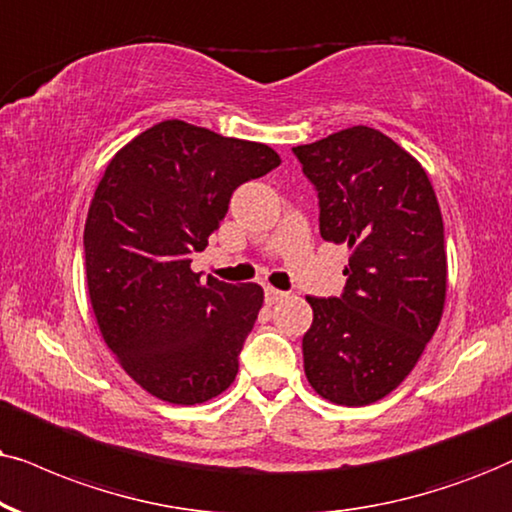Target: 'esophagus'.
Here are the masks:
<instances>
[{
    "instance_id": "obj_1",
    "label": "esophagus",
    "mask_w": 512,
    "mask_h": 512,
    "mask_svg": "<svg viewBox=\"0 0 512 512\" xmlns=\"http://www.w3.org/2000/svg\"><path fill=\"white\" fill-rule=\"evenodd\" d=\"M264 297H267V302H281L283 297H286V293H283V290H276V288H271V286H267L264 288Z\"/></svg>"
}]
</instances>
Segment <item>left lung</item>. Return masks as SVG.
<instances>
[{"instance_id":"1","label":"left lung","mask_w":512,"mask_h":512,"mask_svg":"<svg viewBox=\"0 0 512 512\" xmlns=\"http://www.w3.org/2000/svg\"><path fill=\"white\" fill-rule=\"evenodd\" d=\"M319 196L323 241L345 243L340 297H307L304 373L323 399L366 406L413 371L446 297L444 222L428 174L373 127L293 148Z\"/></svg>"}]
</instances>
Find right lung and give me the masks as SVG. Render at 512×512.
I'll return each mask as SVG.
<instances>
[{
    "mask_svg": "<svg viewBox=\"0 0 512 512\" xmlns=\"http://www.w3.org/2000/svg\"><path fill=\"white\" fill-rule=\"evenodd\" d=\"M281 165L274 148L165 120L115 153L84 224L99 331L134 383L170 404H203L234 383L264 302L257 283L191 271L231 193Z\"/></svg>",
    "mask_w": 512,
    "mask_h": 512,
    "instance_id": "right-lung-1",
    "label": "right lung"
}]
</instances>
